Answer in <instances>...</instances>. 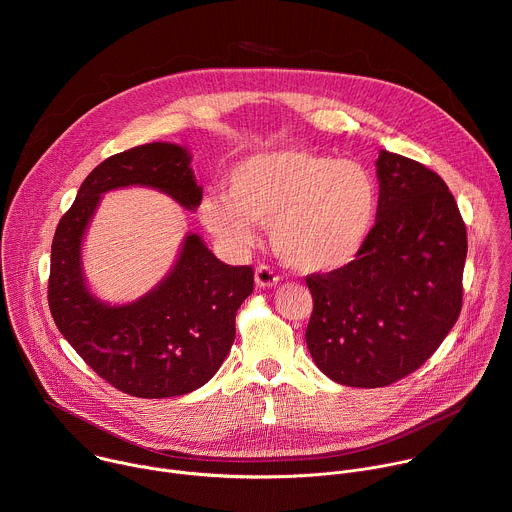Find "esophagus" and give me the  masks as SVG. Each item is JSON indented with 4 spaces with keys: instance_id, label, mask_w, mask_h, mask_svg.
Returning a JSON list of instances; mask_svg holds the SVG:
<instances>
[{
    "instance_id": "esophagus-1",
    "label": "esophagus",
    "mask_w": 512,
    "mask_h": 512,
    "mask_svg": "<svg viewBox=\"0 0 512 512\" xmlns=\"http://www.w3.org/2000/svg\"><path fill=\"white\" fill-rule=\"evenodd\" d=\"M277 281H279V279H277V275L273 273L271 267L259 265V267L255 269V283H257L259 287H275Z\"/></svg>"
}]
</instances>
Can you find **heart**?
Returning <instances> with one entry per match:
<instances>
[{
	"mask_svg": "<svg viewBox=\"0 0 512 512\" xmlns=\"http://www.w3.org/2000/svg\"><path fill=\"white\" fill-rule=\"evenodd\" d=\"M379 214V184L356 160L300 148H275L239 160L225 196L208 194L198 208L204 229L231 249L255 241V223L269 226L283 263L330 273L358 257Z\"/></svg>",
	"mask_w": 512,
	"mask_h": 512,
	"instance_id": "b5f03b06",
	"label": "heart"
}]
</instances>
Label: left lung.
<instances>
[{
  "label": "left lung",
  "mask_w": 512,
  "mask_h": 512,
  "mask_svg": "<svg viewBox=\"0 0 512 512\" xmlns=\"http://www.w3.org/2000/svg\"><path fill=\"white\" fill-rule=\"evenodd\" d=\"M379 214L358 257L308 275L306 330L316 367L334 383L391 385L437 350L462 310L466 225L446 182L423 164L381 150Z\"/></svg>",
  "instance_id": "left-lung-1"
}]
</instances>
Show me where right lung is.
<instances>
[{
  "label": "right lung",
  "instance_id": "add662e5",
  "mask_svg": "<svg viewBox=\"0 0 512 512\" xmlns=\"http://www.w3.org/2000/svg\"><path fill=\"white\" fill-rule=\"evenodd\" d=\"M190 162L184 145L168 141L107 158L81 184L52 241L48 304L60 334L99 377L141 399L192 393L221 369L235 342V314L253 291V269L223 263L198 233H186L156 287L109 304L87 283L83 239L101 196L117 188H152L194 212L202 186Z\"/></svg>",
  "mask_w": 512,
  "mask_h": 512
}]
</instances>
